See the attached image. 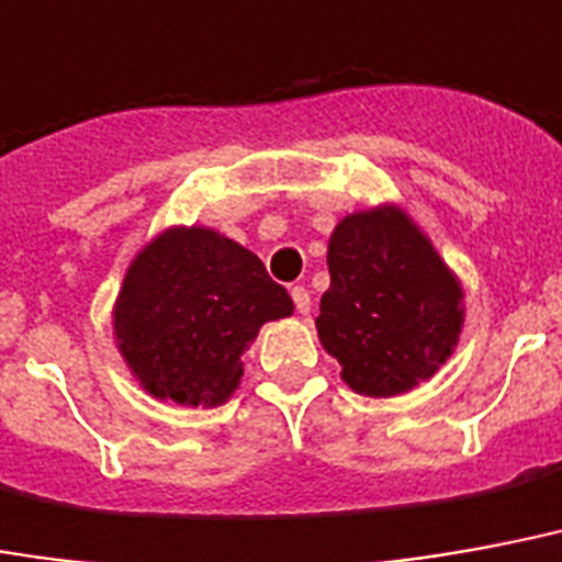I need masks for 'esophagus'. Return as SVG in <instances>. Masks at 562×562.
Masks as SVG:
<instances>
[{
  "instance_id": "1",
  "label": "esophagus",
  "mask_w": 562,
  "mask_h": 562,
  "mask_svg": "<svg viewBox=\"0 0 562 562\" xmlns=\"http://www.w3.org/2000/svg\"><path fill=\"white\" fill-rule=\"evenodd\" d=\"M292 301H294V306H297V313H301V315L310 313V303H313V301H310V292H306L303 285H294Z\"/></svg>"
}]
</instances>
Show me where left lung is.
<instances>
[{"label": "left lung", "instance_id": "left-lung-1", "mask_svg": "<svg viewBox=\"0 0 562 562\" xmlns=\"http://www.w3.org/2000/svg\"><path fill=\"white\" fill-rule=\"evenodd\" d=\"M327 268L315 327L351 390L398 396L447 363L464 294L405 211L384 205L345 217L327 244Z\"/></svg>", "mask_w": 562, "mask_h": 562}]
</instances>
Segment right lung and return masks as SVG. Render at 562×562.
I'll return each instance as SVG.
<instances>
[{"instance_id":"obj_1","label":"right lung","mask_w":562,"mask_h":562,"mask_svg":"<svg viewBox=\"0 0 562 562\" xmlns=\"http://www.w3.org/2000/svg\"><path fill=\"white\" fill-rule=\"evenodd\" d=\"M294 303L249 252L214 228H166L133 259L115 301V339L157 398L223 405L244 375L259 327Z\"/></svg>"}]
</instances>
